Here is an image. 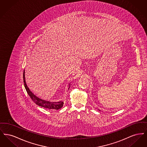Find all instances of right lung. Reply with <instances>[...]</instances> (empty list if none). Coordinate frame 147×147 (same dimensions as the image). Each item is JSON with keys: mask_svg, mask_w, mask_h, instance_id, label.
I'll return each mask as SVG.
<instances>
[{"mask_svg": "<svg viewBox=\"0 0 147 147\" xmlns=\"http://www.w3.org/2000/svg\"><path fill=\"white\" fill-rule=\"evenodd\" d=\"M23 79H24V86L26 89V90L27 91L30 98H31V100L35 102L36 105H38L40 106H41L42 107H44L46 109H49V110L50 109L58 110L63 107L64 103L62 101L58 102H49V101H45L44 100L39 98H37L36 96H35V95L30 90L29 88L26 84L25 78V70L24 71V74H23Z\"/></svg>", "mask_w": 147, "mask_h": 147, "instance_id": "obj_1", "label": "right lung"}]
</instances>
